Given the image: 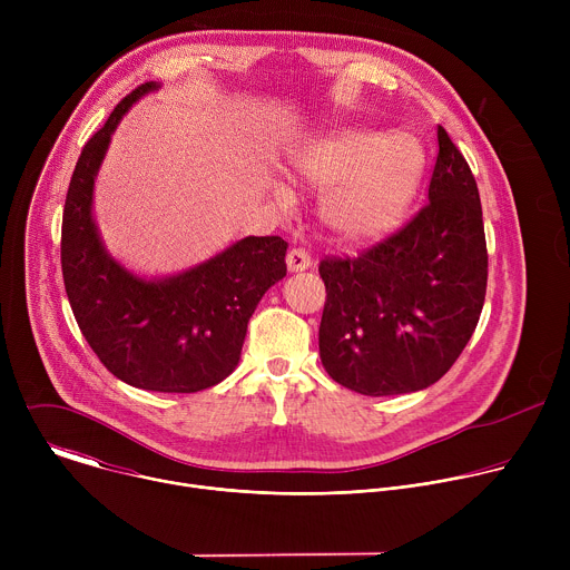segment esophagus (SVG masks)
<instances>
[{
  "mask_svg": "<svg viewBox=\"0 0 570 570\" xmlns=\"http://www.w3.org/2000/svg\"><path fill=\"white\" fill-rule=\"evenodd\" d=\"M286 266L291 273H302L306 268H311V257L306 250L302 248H293L288 255H286Z\"/></svg>",
  "mask_w": 570,
  "mask_h": 570,
  "instance_id": "34e87169",
  "label": "esophagus"
}]
</instances>
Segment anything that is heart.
Wrapping results in <instances>:
<instances>
[{"label": "heart", "mask_w": 570, "mask_h": 570, "mask_svg": "<svg viewBox=\"0 0 570 570\" xmlns=\"http://www.w3.org/2000/svg\"><path fill=\"white\" fill-rule=\"evenodd\" d=\"M426 157L405 132L338 128L293 157V169L322 196V220L350 243L376 240L401 225L424 178ZM288 203L291 191L277 189Z\"/></svg>", "instance_id": "heart-1"}]
</instances>
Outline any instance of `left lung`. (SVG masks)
<instances>
[{
  "mask_svg": "<svg viewBox=\"0 0 570 570\" xmlns=\"http://www.w3.org/2000/svg\"><path fill=\"white\" fill-rule=\"evenodd\" d=\"M429 203L358 257H327L320 358L361 394L417 392L466 347L487 291V243L475 178L438 126Z\"/></svg>",
  "mask_w": 570,
  "mask_h": 570,
  "instance_id": "obj_1",
  "label": "left lung"
}]
</instances>
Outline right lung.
<instances>
[{"instance_id": "obj_1", "label": "right lung", "mask_w": 570, "mask_h": 570, "mask_svg": "<svg viewBox=\"0 0 570 570\" xmlns=\"http://www.w3.org/2000/svg\"><path fill=\"white\" fill-rule=\"evenodd\" d=\"M157 88L148 80L124 97L80 150L62 209L60 264L80 334L117 379L153 392H198L236 367L250 315L286 275L288 243L246 236L205 264L155 282L106 253L92 218L95 178L121 117Z\"/></svg>"}]
</instances>
